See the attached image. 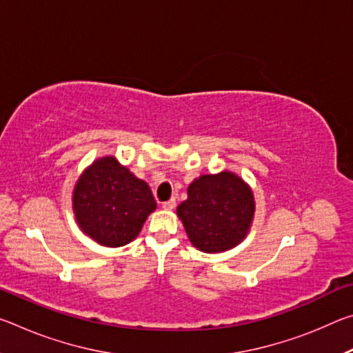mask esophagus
Listing matches in <instances>:
<instances>
[{
    "label": "esophagus",
    "mask_w": 353,
    "mask_h": 353,
    "mask_svg": "<svg viewBox=\"0 0 353 353\" xmlns=\"http://www.w3.org/2000/svg\"><path fill=\"white\" fill-rule=\"evenodd\" d=\"M176 207V201L174 199H170V201H166V202H163L162 204V208L163 210H172V208Z\"/></svg>",
    "instance_id": "obj_1"
}]
</instances>
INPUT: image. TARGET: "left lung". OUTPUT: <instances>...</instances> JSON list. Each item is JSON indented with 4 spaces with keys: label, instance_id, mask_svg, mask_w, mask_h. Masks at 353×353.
<instances>
[{
    "label": "left lung",
    "instance_id": "1",
    "mask_svg": "<svg viewBox=\"0 0 353 353\" xmlns=\"http://www.w3.org/2000/svg\"><path fill=\"white\" fill-rule=\"evenodd\" d=\"M177 207L188 240L202 252L218 254L240 244L254 221L252 188L232 171L202 174L188 185Z\"/></svg>",
    "mask_w": 353,
    "mask_h": 353
}]
</instances>
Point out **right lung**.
Listing matches in <instances>:
<instances>
[{"instance_id":"add662e5","label":"right lung","mask_w":353,"mask_h":353,"mask_svg":"<svg viewBox=\"0 0 353 353\" xmlns=\"http://www.w3.org/2000/svg\"><path fill=\"white\" fill-rule=\"evenodd\" d=\"M157 204L149 185L113 155L83 170L73 190V213L79 229L105 248H119L139 236Z\"/></svg>"}]
</instances>
